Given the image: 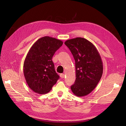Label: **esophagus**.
Segmentation results:
<instances>
[{
    "instance_id": "esophagus-1",
    "label": "esophagus",
    "mask_w": 126,
    "mask_h": 126,
    "mask_svg": "<svg viewBox=\"0 0 126 126\" xmlns=\"http://www.w3.org/2000/svg\"><path fill=\"white\" fill-rule=\"evenodd\" d=\"M64 74H60V77H61V78H63L64 77Z\"/></svg>"
}]
</instances>
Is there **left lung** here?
Returning a JSON list of instances; mask_svg holds the SVG:
<instances>
[{
    "instance_id": "left-lung-1",
    "label": "left lung",
    "mask_w": 126,
    "mask_h": 126,
    "mask_svg": "<svg viewBox=\"0 0 126 126\" xmlns=\"http://www.w3.org/2000/svg\"><path fill=\"white\" fill-rule=\"evenodd\" d=\"M75 60L76 80L71 86L72 92L78 97L89 94L102 77L103 63L96 47L91 42L81 37L64 42Z\"/></svg>"
}]
</instances>
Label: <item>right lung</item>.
Returning <instances> with one entry per match:
<instances>
[{
	"label": "right lung",
	"mask_w": 126,
	"mask_h": 126,
	"mask_svg": "<svg viewBox=\"0 0 126 126\" xmlns=\"http://www.w3.org/2000/svg\"><path fill=\"white\" fill-rule=\"evenodd\" d=\"M63 44L62 40L45 36L37 40L29 49L23 70L26 81L34 92L48 93L59 78L52 58Z\"/></svg>",
	"instance_id": "1"
}]
</instances>
